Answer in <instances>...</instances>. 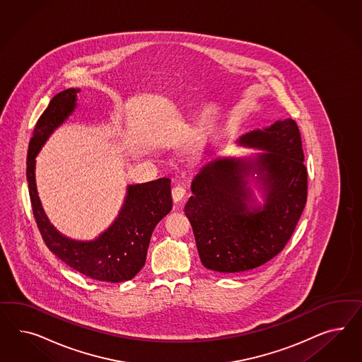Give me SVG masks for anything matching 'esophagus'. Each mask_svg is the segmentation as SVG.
Instances as JSON below:
<instances>
[{
    "instance_id": "obj_1",
    "label": "esophagus",
    "mask_w": 362,
    "mask_h": 362,
    "mask_svg": "<svg viewBox=\"0 0 362 362\" xmlns=\"http://www.w3.org/2000/svg\"><path fill=\"white\" fill-rule=\"evenodd\" d=\"M187 189L183 186H175L173 188V199L175 203L182 202L186 197Z\"/></svg>"
}]
</instances>
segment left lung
<instances>
[{
  "label": "left lung",
  "instance_id": "obj_1",
  "mask_svg": "<svg viewBox=\"0 0 362 362\" xmlns=\"http://www.w3.org/2000/svg\"><path fill=\"white\" fill-rule=\"evenodd\" d=\"M239 143L267 153L255 163L216 159L203 167L185 209L202 263L223 274L250 271L281 252L307 203L308 171L296 122L277 121L243 135ZM251 169L266 186L263 210L247 204L252 196L243 177Z\"/></svg>",
  "mask_w": 362,
  "mask_h": 362
}]
</instances>
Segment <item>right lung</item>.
Here are the masks:
<instances>
[{
  "label": "right lung",
  "mask_w": 362,
  "mask_h": 362,
  "mask_svg": "<svg viewBox=\"0 0 362 362\" xmlns=\"http://www.w3.org/2000/svg\"><path fill=\"white\" fill-rule=\"evenodd\" d=\"M78 91L67 88L57 94L35 123L26 160L34 219L47 248L64 263L94 280L121 283L134 279L144 267L153 228L173 209L171 180L160 177L129 187L118 219L97 240L74 241L59 235L45 216L37 197L34 158L55 127L73 112Z\"/></svg>",
  "instance_id": "right-lung-1"
}]
</instances>
